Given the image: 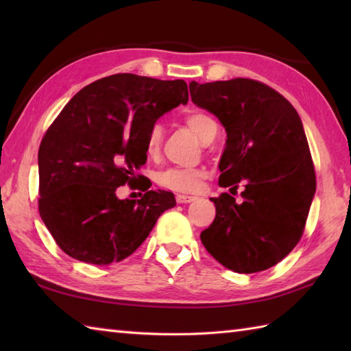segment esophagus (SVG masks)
Masks as SVG:
<instances>
[{"label":"esophagus","mask_w":351,"mask_h":351,"mask_svg":"<svg viewBox=\"0 0 351 351\" xmlns=\"http://www.w3.org/2000/svg\"><path fill=\"white\" fill-rule=\"evenodd\" d=\"M195 199H197V197L196 196H190V195H178L176 196V202L178 204H190Z\"/></svg>","instance_id":"1"}]
</instances>
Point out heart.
<instances>
[{
  "mask_svg": "<svg viewBox=\"0 0 351 351\" xmlns=\"http://www.w3.org/2000/svg\"><path fill=\"white\" fill-rule=\"evenodd\" d=\"M185 123L189 128L196 134L200 140H205L208 134L211 132L214 126H217L213 119L199 111H191L185 116ZM164 140V126L160 122H155L146 137V152L149 156H155L160 154V149ZM204 171L199 169H185V167H169L158 171L156 182L162 187L175 190V191H195L200 187Z\"/></svg>",
  "mask_w": 351,
  "mask_h": 351,
  "instance_id": "obj_1",
  "label": "heart"
}]
</instances>
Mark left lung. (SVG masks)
I'll return each instance as SVG.
<instances>
[{"label":"left lung","instance_id":"left-lung-1","mask_svg":"<svg viewBox=\"0 0 351 351\" xmlns=\"http://www.w3.org/2000/svg\"><path fill=\"white\" fill-rule=\"evenodd\" d=\"M190 95L226 131L219 185L229 191L240 181L245 185L241 204L228 193L210 199L215 219L200 240L229 270H267L299 243L315 195L302 119L280 93L255 80L191 81Z\"/></svg>","mask_w":351,"mask_h":351}]
</instances>
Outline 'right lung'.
Segmentation results:
<instances>
[{"instance_id":"add662e5","label":"right lung","mask_w":351,"mask_h":351,"mask_svg":"<svg viewBox=\"0 0 351 351\" xmlns=\"http://www.w3.org/2000/svg\"><path fill=\"white\" fill-rule=\"evenodd\" d=\"M189 102L184 80L116 73L95 81L66 104L39 147V213L66 255L108 265L128 258L173 193L147 190L119 199L146 162V137L158 119Z\"/></svg>"}]
</instances>
